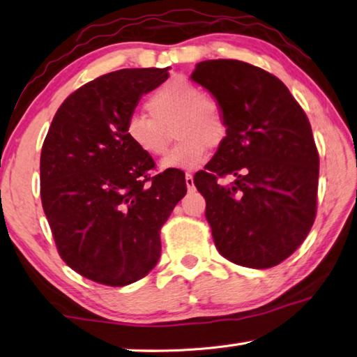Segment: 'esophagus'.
Listing matches in <instances>:
<instances>
[{
  "label": "esophagus",
  "instance_id": "obj_1",
  "mask_svg": "<svg viewBox=\"0 0 357 357\" xmlns=\"http://www.w3.org/2000/svg\"><path fill=\"white\" fill-rule=\"evenodd\" d=\"M185 185H187V189H189V190L195 189V184H193V176L190 173L185 174Z\"/></svg>",
  "mask_w": 357,
  "mask_h": 357
}]
</instances>
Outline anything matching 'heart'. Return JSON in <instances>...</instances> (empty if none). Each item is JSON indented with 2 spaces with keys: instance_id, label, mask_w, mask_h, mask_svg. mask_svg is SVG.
I'll use <instances>...</instances> for the list:
<instances>
[{
  "instance_id": "obj_1",
  "label": "heart",
  "mask_w": 357,
  "mask_h": 357,
  "mask_svg": "<svg viewBox=\"0 0 357 357\" xmlns=\"http://www.w3.org/2000/svg\"><path fill=\"white\" fill-rule=\"evenodd\" d=\"M146 108L151 114H130L124 132L140 153L162 155L167 149V129L173 123V135L179 140L170 149L162 168H195L206 159L208 148H219L227 140L228 119L217 99L184 77H174L149 96Z\"/></svg>"
}]
</instances>
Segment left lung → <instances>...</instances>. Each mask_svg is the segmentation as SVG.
I'll list each match as a JSON object with an SVG mask.
<instances>
[{"label":"left lung","instance_id":"left-lung-1","mask_svg":"<svg viewBox=\"0 0 357 357\" xmlns=\"http://www.w3.org/2000/svg\"><path fill=\"white\" fill-rule=\"evenodd\" d=\"M220 102L228 135L193 184L222 257L273 268L304 243L317 215L319 157L309 118L275 75L238 59L195 66ZM231 176L225 186L219 178Z\"/></svg>","mask_w":357,"mask_h":357}]
</instances>
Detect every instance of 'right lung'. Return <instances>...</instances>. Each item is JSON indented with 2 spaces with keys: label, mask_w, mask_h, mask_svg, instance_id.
I'll return each instance as SVG.
<instances>
[{
  "label": "right lung",
  "mask_w": 357,
  "mask_h": 357,
  "mask_svg": "<svg viewBox=\"0 0 357 357\" xmlns=\"http://www.w3.org/2000/svg\"><path fill=\"white\" fill-rule=\"evenodd\" d=\"M167 69H123L83 84L53 118L40 153V200L63 261L108 287L140 280L159 261L160 228L185 195L184 173L153 176L154 160L126 121Z\"/></svg>",
  "instance_id": "1"
}]
</instances>
